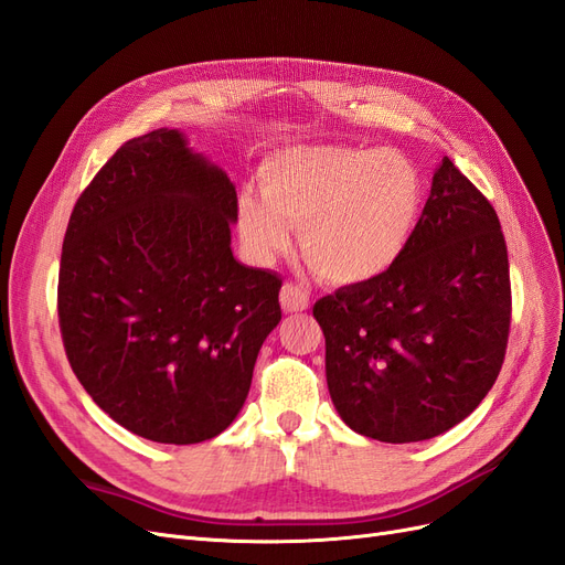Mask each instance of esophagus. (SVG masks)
I'll return each instance as SVG.
<instances>
[{
    "label": "esophagus",
    "instance_id": "1",
    "mask_svg": "<svg viewBox=\"0 0 565 565\" xmlns=\"http://www.w3.org/2000/svg\"><path fill=\"white\" fill-rule=\"evenodd\" d=\"M280 303L285 313H299L309 309V289L299 282H285L280 292Z\"/></svg>",
    "mask_w": 565,
    "mask_h": 565
}]
</instances>
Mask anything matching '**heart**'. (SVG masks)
<instances>
[{
    "label": "heart",
    "mask_w": 565,
    "mask_h": 565,
    "mask_svg": "<svg viewBox=\"0 0 565 565\" xmlns=\"http://www.w3.org/2000/svg\"><path fill=\"white\" fill-rule=\"evenodd\" d=\"M262 195L237 200L243 241L262 262L299 231L303 259L320 278L355 285L384 276L413 243L424 179L398 150L344 143L292 146L259 167Z\"/></svg>",
    "instance_id": "obj_1"
}]
</instances>
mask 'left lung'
<instances>
[{
  "label": "left lung",
  "instance_id": "obj_1",
  "mask_svg": "<svg viewBox=\"0 0 565 565\" xmlns=\"http://www.w3.org/2000/svg\"><path fill=\"white\" fill-rule=\"evenodd\" d=\"M339 417L382 443L452 429L502 370L511 285L488 198L443 158L417 233L384 276L313 306Z\"/></svg>",
  "mask_w": 565,
  "mask_h": 565
}]
</instances>
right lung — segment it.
<instances>
[{"instance_id":"right-lung-1","label":"right lung","mask_w":565,"mask_h":565,"mask_svg":"<svg viewBox=\"0 0 565 565\" xmlns=\"http://www.w3.org/2000/svg\"><path fill=\"white\" fill-rule=\"evenodd\" d=\"M235 185L177 129L119 146L67 221L58 270L65 355L94 403L172 446L237 417L282 318V280L235 262Z\"/></svg>"}]
</instances>
